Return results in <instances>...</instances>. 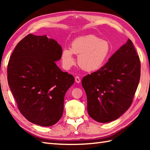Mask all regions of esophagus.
Masks as SVG:
<instances>
[{"label":"esophagus","instance_id":"34e87169","mask_svg":"<svg viewBox=\"0 0 150 150\" xmlns=\"http://www.w3.org/2000/svg\"><path fill=\"white\" fill-rule=\"evenodd\" d=\"M75 81L76 82H77V83H79V82H81V79H80V78H79V77L77 76V77H75Z\"/></svg>","mask_w":150,"mask_h":150}]
</instances>
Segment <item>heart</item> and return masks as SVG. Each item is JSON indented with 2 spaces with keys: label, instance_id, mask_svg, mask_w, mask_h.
I'll use <instances>...</instances> for the list:
<instances>
[{
  "label": "heart",
  "instance_id": "heart-1",
  "mask_svg": "<svg viewBox=\"0 0 150 150\" xmlns=\"http://www.w3.org/2000/svg\"><path fill=\"white\" fill-rule=\"evenodd\" d=\"M111 53V49L108 40L100 39L93 35H88L73 40L71 49H63L61 60L64 68L69 69L75 63V54L78 55V64L82 69L93 71L106 63Z\"/></svg>",
  "mask_w": 150,
  "mask_h": 150
}]
</instances>
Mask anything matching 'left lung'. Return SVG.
Instances as JSON below:
<instances>
[{
  "mask_svg": "<svg viewBox=\"0 0 150 150\" xmlns=\"http://www.w3.org/2000/svg\"><path fill=\"white\" fill-rule=\"evenodd\" d=\"M140 77L139 57L128 39L106 64L82 79L89 115L101 123L119 118L131 106Z\"/></svg>",
  "mask_w": 150,
  "mask_h": 150,
  "instance_id": "1",
  "label": "left lung"
}]
</instances>
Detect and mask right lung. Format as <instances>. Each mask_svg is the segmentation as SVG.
Returning a JSON list of instances; mask_svg holds the SVG:
<instances>
[{"instance_id": "obj_1", "label": "right lung", "mask_w": 150, "mask_h": 150, "mask_svg": "<svg viewBox=\"0 0 150 150\" xmlns=\"http://www.w3.org/2000/svg\"><path fill=\"white\" fill-rule=\"evenodd\" d=\"M62 47L46 35L29 34L16 46L8 65V82L18 108L37 125L50 126L61 118L64 96L74 77L55 62Z\"/></svg>"}]
</instances>
